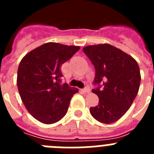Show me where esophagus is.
Instances as JSON below:
<instances>
[{"label":"esophagus","instance_id":"obj_1","mask_svg":"<svg viewBox=\"0 0 154 154\" xmlns=\"http://www.w3.org/2000/svg\"><path fill=\"white\" fill-rule=\"evenodd\" d=\"M82 91H83L85 93H89V92H90V89H89V87H85V88H84L83 89H82Z\"/></svg>","mask_w":154,"mask_h":154}]
</instances>
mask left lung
I'll list each match as a JSON object with an SVG mask.
<instances>
[{"mask_svg": "<svg viewBox=\"0 0 154 154\" xmlns=\"http://www.w3.org/2000/svg\"><path fill=\"white\" fill-rule=\"evenodd\" d=\"M82 50L95 67L93 83L98 85L92 92L99 97V104L91 107V115L100 123H114L126 113L138 93L141 80L138 64L109 44L89 45Z\"/></svg>", "mask_w": 154, "mask_h": 154, "instance_id": "obj_1", "label": "left lung"}]
</instances>
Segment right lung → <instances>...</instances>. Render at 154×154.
Segmentation results:
<instances>
[{"label":"right lung","instance_id":"add662e5","mask_svg":"<svg viewBox=\"0 0 154 154\" xmlns=\"http://www.w3.org/2000/svg\"><path fill=\"white\" fill-rule=\"evenodd\" d=\"M79 49V46L48 42L28 52L19 64V94L27 110L41 123L52 124L62 119L78 92L61 83V67Z\"/></svg>","mask_w":154,"mask_h":154}]
</instances>
